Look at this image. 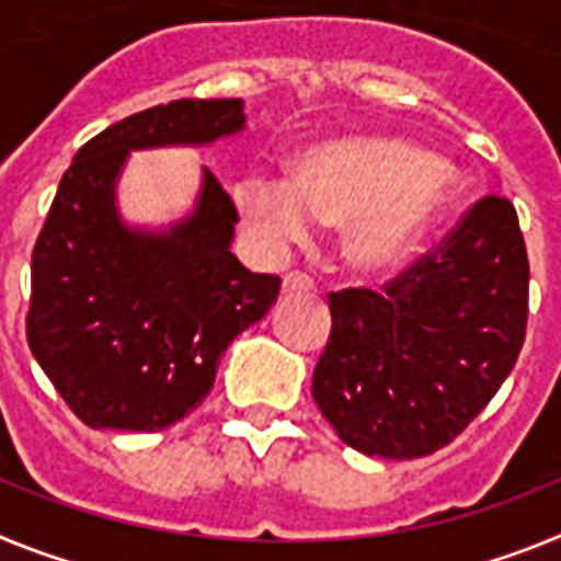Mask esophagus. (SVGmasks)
I'll return each mask as SVG.
<instances>
[{
	"label": "esophagus",
	"mask_w": 561,
	"mask_h": 561,
	"mask_svg": "<svg viewBox=\"0 0 561 561\" xmlns=\"http://www.w3.org/2000/svg\"><path fill=\"white\" fill-rule=\"evenodd\" d=\"M280 289H284V295H309V291H314V280L304 272H289V275H284Z\"/></svg>",
	"instance_id": "34e87169"
}]
</instances>
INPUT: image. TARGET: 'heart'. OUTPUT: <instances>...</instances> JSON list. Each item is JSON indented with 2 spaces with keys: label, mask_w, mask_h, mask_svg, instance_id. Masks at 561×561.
<instances>
[{
  "label": "heart",
  "mask_w": 561,
  "mask_h": 561,
  "mask_svg": "<svg viewBox=\"0 0 561 561\" xmlns=\"http://www.w3.org/2000/svg\"><path fill=\"white\" fill-rule=\"evenodd\" d=\"M264 255H284L320 225L342 227V255L362 275H396L455 199L435 153L396 137H334L291 162L289 180L250 171L232 191Z\"/></svg>",
  "instance_id": "1"
}]
</instances>
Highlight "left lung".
I'll list each match as a JSON object with an SVG mask.
<instances>
[{"label":"left lung","instance_id":"left-lung-1","mask_svg":"<svg viewBox=\"0 0 561 561\" xmlns=\"http://www.w3.org/2000/svg\"><path fill=\"white\" fill-rule=\"evenodd\" d=\"M311 396L340 440L410 460L447 447L512 374L528 323L517 210L485 196L435 252L381 291L329 295Z\"/></svg>","mask_w":561,"mask_h":561}]
</instances>
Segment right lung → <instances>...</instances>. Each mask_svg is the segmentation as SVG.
I'll list each match as a JSON object with an SVG mask.
<instances>
[{"instance_id":"1","label":"right lung","mask_w":561,"mask_h":561,"mask_svg":"<svg viewBox=\"0 0 561 561\" xmlns=\"http://www.w3.org/2000/svg\"><path fill=\"white\" fill-rule=\"evenodd\" d=\"M244 101H171L78 148L30 264V351L92 430L157 433L185 419L216 381L221 354L280 291L230 252L238 213L202 168L196 205L165 230L123 221L128 153L210 146L244 128Z\"/></svg>"}]
</instances>
